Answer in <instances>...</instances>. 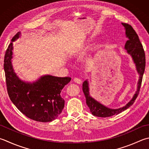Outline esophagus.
Returning <instances> with one entry per match:
<instances>
[{"label":"esophagus","instance_id":"esophagus-1","mask_svg":"<svg viewBox=\"0 0 149 149\" xmlns=\"http://www.w3.org/2000/svg\"><path fill=\"white\" fill-rule=\"evenodd\" d=\"M74 82L77 84H81L82 83V80L79 78H74Z\"/></svg>","mask_w":149,"mask_h":149}]
</instances>
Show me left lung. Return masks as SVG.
Returning a JSON list of instances; mask_svg holds the SVG:
<instances>
[{
  "mask_svg": "<svg viewBox=\"0 0 149 149\" xmlns=\"http://www.w3.org/2000/svg\"><path fill=\"white\" fill-rule=\"evenodd\" d=\"M122 24L125 27L126 35L128 38V40H127V43H126L125 47L127 49L128 54H130L132 57L134 63H136L137 72L139 74L137 90L136 92L135 95H134L133 99L124 107L116 109H109L105 107L104 106L102 105L90 97V95L89 94L88 84L87 81H85L82 84L83 92L85 95L87 105L90 109L91 113L95 116L107 117L121 113L122 111H125V109H127L133 104L139 93L146 63L145 50L143 48V45L139 40L138 36H137L136 31L134 30L131 25L127 23H123V22Z\"/></svg>",
  "mask_w": 149,
  "mask_h": 149,
  "instance_id": "obj_1",
  "label": "left lung"
}]
</instances>
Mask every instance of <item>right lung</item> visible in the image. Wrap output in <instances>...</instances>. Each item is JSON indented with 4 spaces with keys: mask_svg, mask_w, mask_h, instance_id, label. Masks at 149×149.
<instances>
[{
    "mask_svg": "<svg viewBox=\"0 0 149 149\" xmlns=\"http://www.w3.org/2000/svg\"><path fill=\"white\" fill-rule=\"evenodd\" d=\"M19 36V33H16L12 41ZM12 43H10L4 60L6 83L10 100L29 119L43 123L56 119L61 113L65 104V101L61 97V91L71 78L48 75L33 84L22 82L12 68Z\"/></svg>",
    "mask_w": 149,
    "mask_h": 149,
    "instance_id": "obj_1",
    "label": "right lung"
}]
</instances>
